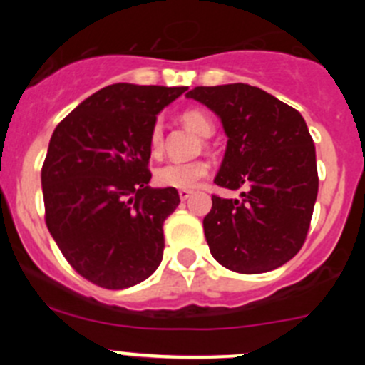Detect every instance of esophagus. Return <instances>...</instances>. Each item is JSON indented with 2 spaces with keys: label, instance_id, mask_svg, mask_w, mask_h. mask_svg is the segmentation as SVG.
Segmentation results:
<instances>
[{
  "label": "esophagus",
  "instance_id": "obj_1",
  "mask_svg": "<svg viewBox=\"0 0 365 365\" xmlns=\"http://www.w3.org/2000/svg\"><path fill=\"white\" fill-rule=\"evenodd\" d=\"M180 201H186V199L192 197V190H179Z\"/></svg>",
  "mask_w": 365,
  "mask_h": 365
}]
</instances>
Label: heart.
Instances as JSON below:
<instances>
[{"label":"heart","instance_id":"1","mask_svg":"<svg viewBox=\"0 0 365 365\" xmlns=\"http://www.w3.org/2000/svg\"><path fill=\"white\" fill-rule=\"evenodd\" d=\"M182 122L190 125L201 137H210L214 133V124L210 117L201 109H188L182 113ZM150 148L155 155L163 150V124L155 122L150 135ZM208 175V164L202 160H190V163H168L155 172V180L163 188L188 190L197 185L199 180Z\"/></svg>","mask_w":365,"mask_h":365}]
</instances>
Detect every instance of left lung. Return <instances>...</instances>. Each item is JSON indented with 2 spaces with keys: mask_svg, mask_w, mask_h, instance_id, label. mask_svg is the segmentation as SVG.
Segmentation results:
<instances>
[{
  "mask_svg": "<svg viewBox=\"0 0 365 365\" xmlns=\"http://www.w3.org/2000/svg\"><path fill=\"white\" fill-rule=\"evenodd\" d=\"M221 118L228 143L214 182L241 199L212 197L202 219L212 256L228 270L261 274L285 265L307 237L318 195L316 150L294 108L248 83L186 93Z\"/></svg>",
  "mask_w": 365,
  "mask_h": 365,
  "instance_id": "left-lung-1",
  "label": "left lung"
}]
</instances>
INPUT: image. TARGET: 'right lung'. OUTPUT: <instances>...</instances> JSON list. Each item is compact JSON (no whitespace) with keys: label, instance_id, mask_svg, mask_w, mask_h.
Returning a JSON list of instances; mask_svg holds the SVG:
<instances>
[{"label":"right lung","instance_id":"add662e5","mask_svg":"<svg viewBox=\"0 0 365 365\" xmlns=\"http://www.w3.org/2000/svg\"><path fill=\"white\" fill-rule=\"evenodd\" d=\"M188 87L113 83L56 125L41 168L45 222L69 265L104 289H128L163 261L175 188H151L157 115Z\"/></svg>","mask_w":365,"mask_h":365}]
</instances>
